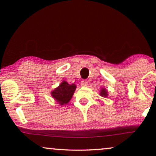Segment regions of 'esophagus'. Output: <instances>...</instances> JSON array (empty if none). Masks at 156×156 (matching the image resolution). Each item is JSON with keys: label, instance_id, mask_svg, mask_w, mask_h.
<instances>
[{"label": "esophagus", "instance_id": "1", "mask_svg": "<svg viewBox=\"0 0 156 156\" xmlns=\"http://www.w3.org/2000/svg\"><path fill=\"white\" fill-rule=\"evenodd\" d=\"M87 84H88V82H87V80H83L82 81V82H81V85H82V87H87Z\"/></svg>", "mask_w": 156, "mask_h": 156}]
</instances>
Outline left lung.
I'll list each match as a JSON object with an SVG mask.
<instances>
[{"instance_id": "obj_1", "label": "left lung", "mask_w": 156, "mask_h": 156, "mask_svg": "<svg viewBox=\"0 0 156 156\" xmlns=\"http://www.w3.org/2000/svg\"><path fill=\"white\" fill-rule=\"evenodd\" d=\"M100 96H101V97H108L107 90L104 88H102L101 89V92H100Z\"/></svg>"}]
</instances>
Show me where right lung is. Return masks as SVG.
<instances>
[{
  "instance_id": "add662e5",
  "label": "right lung",
  "mask_w": 156,
  "mask_h": 156,
  "mask_svg": "<svg viewBox=\"0 0 156 156\" xmlns=\"http://www.w3.org/2000/svg\"><path fill=\"white\" fill-rule=\"evenodd\" d=\"M76 88L75 84H69L66 81H63L58 87L51 92V95L57 103L62 106L71 100Z\"/></svg>"
}]
</instances>
